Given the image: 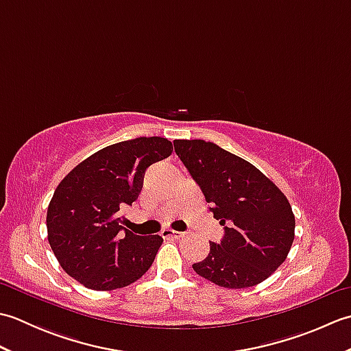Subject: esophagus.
<instances>
[{"mask_svg": "<svg viewBox=\"0 0 351 351\" xmlns=\"http://www.w3.org/2000/svg\"><path fill=\"white\" fill-rule=\"evenodd\" d=\"M161 235L164 238H175V240H178V238L184 237V232H180V230H173V229H170V228H166V229H162Z\"/></svg>", "mask_w": 351, "mask_h": 351, "instance_id": "obj_1", "label": "esophagus"}]
</instances>
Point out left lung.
Listing matches in <instances>:
<instances>
[{
	"mask_svg": "<svg viewBox=\"0 0 351 351\" xmlns=\"http://www.w3.org/2000/svg\"><path fill=\"white\" fill-rule=\"evenodd\" d=\"M225 237L193 270L215 285L255 287L278 270L294 241L295 219L287 196L253 164L213 141L175 140Z\"/></svg>",
	"mask_w": 351,
	"mask_h": 351,
	"instance_id": "1",
	"label": "left lung"
}]
</instances>
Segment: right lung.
<instances>
[{
	"instance_id": "right-lung-1",
	"label": "right lung",
	"mask_w": 351,
	"mask_h": 351,
	"mask_svg": "<svg viewBox=\"0 0 351 351\" xmlns=\"http://www.w3.org/2000/svg\"><path fill=\"white\" fill-rule=\"evenodd\" d=\"M171 152L164 137L125 140L81 161L57 185L47 213L48 241L71 278L111 291L151 268L162 238L132 234L119 211L138 197L146 169Z\"/></svg>"
}]
</instances>
